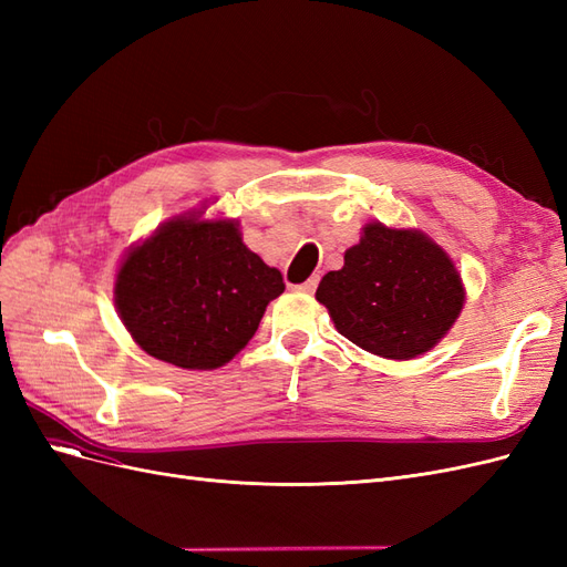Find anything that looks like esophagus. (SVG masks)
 <instances>
[{
    "instance_id": "obj_1",
    "label": "esophagus",
    "mask_w": 567,
    "mask_h": 567,
    "mask_svg": "<svg viewBox=\"0 0 567 567\" xmlns=\"http://www.w3.org/2000/svg\"><path fill=\"white\" fill-rule=\"evenodd\" d=\"M317 284H319V277H312V279H307L305 284H300V286H298V290H300V293L312 296L315 290H317Z\"/></svg>"
}]
</instances>
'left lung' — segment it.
Returning a JSON list of instances; mask_svg holds the SVG:
<instances>
[{"mask_svg": "<svg viewBox=\"0 0 567 567\" xmlns=\"http://www.w3.org/2000/svg\"><path fill=\"white\" fill-rule=\"evenodd\" d=\"M340 336L385 359H414L447 336L466 300L452 257L419 229L369 221L346 265L317 288Z\"/></svg>", "mask_w": 567, "mask_h": 567, "instance_id": "1", "label": "left lung"}]
</instances>
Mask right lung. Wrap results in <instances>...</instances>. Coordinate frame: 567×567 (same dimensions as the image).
Segmentation results:
<instances>
[{
	"label": "right lung",
	"instance_id": "right-lung-1",
	"mask_svg": "<svg viewBox=\"0 0 567 567\" xmlns=\"http://www.w3.org/2000/svg\"><path fill=\"white\" fill-rule=\"evenodd\" d=\"M236 219L184 213L127 250L115 274V310L136 346L179 369L225 367L255 336L267 305L284 293Z\"/></svg>",
	"mask_w": 567,
	"mask_h": 567
}]
</instances>
